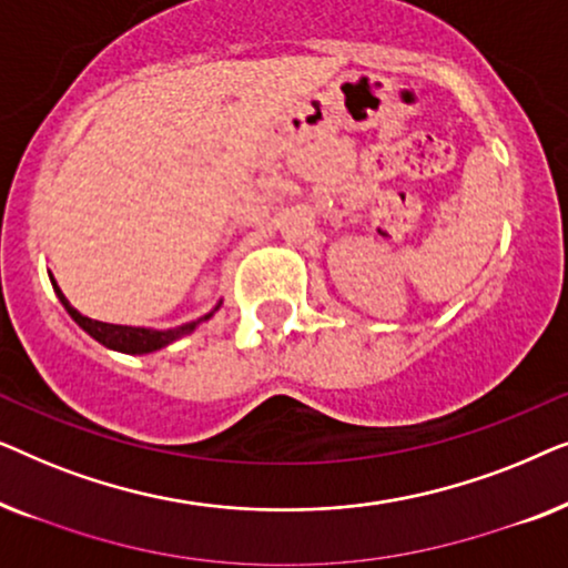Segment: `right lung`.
<instances>
[{"mask_svg": "<svg viewBox=\"0 0 568 568\" xmlns=\"http://www.w3.org/2000/svg\"><path fill=\"white\" fill-rule=\"evenodd\" d=\"M51 284H53V292H57V297L61 300V305L67 307V313L74 317V323L80 325L82 331H88L92 338L100 341V344L113 348V352H123V354H150V352H158V348L173 344L175 338L185 336V333H191L193 328L201 321H209L212 313L201 317L196 323H185L181 328H170V331H152V328H134V325H113V323H100V321H92V317L77 313V310L69 305V300L61 294L59 284L53 282L51 276Z\"/></svg>", "mask_w": 568, "mask_h": 568, "instance_id": "right-lung-1", "label": "right lung"}]
</instances>
